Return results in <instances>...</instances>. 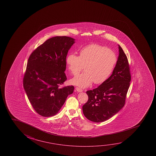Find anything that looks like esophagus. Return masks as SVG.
<instances>
[{
	"label": "esophagus",
	"mask_w": 156,
	"mask_h": 156,
	"mask_svg": "<svg viewBox=\"0 0 156 156\" xmlns=\"http://www.w3.org/2000/svg\"><path fill=\"white\" fill-rule=\"evenodd\" d=\"M76 90H77L78 92H82V91H83V90H82L81 88L78 87H76Z\"/></svg>",
	"instance_id": "1"
}]
</instances>
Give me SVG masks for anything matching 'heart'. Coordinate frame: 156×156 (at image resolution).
<instances>
[{"mask_svg": "<svg viewBox=\"0 0 156 156\" xmlns=\"http://www.w3.org/2000/svg\"><path fill=\"white\" fill-rule=\"evenodd\" d=\"M118 62L115 51L106 46L91 44L79 51V56L69 53L66 58L67 68L73 75L78 74L84 67L85 71L71 80L73 84L88 87L94 82L96 84L105 82L112 73Z\"/></svg>", "mask_w": 156, "mask_h": 156, "instance_id": "1", "label": "heart"}]
</instances>
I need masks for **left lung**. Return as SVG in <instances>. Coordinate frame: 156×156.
<instances>
[{
  "mask_svg": "<svg viewBox=\"0 0 156 156\" xmlns=\"http://www.w3.org/2000/svg\"><path fill=\"white\" fill-rule=\"evenodd\" d=\"M119 56L112 73L99 87L87 91L88 100L83 106L85 116L94 122L109 119L120 111L126 103L131 80L127 57L119 46Z\"/></svg>",
  "mask_w": 156,
  "mask_h": 156,
  "instance_id": "obj_1",
  "label": "left lung"
}]
</instances>
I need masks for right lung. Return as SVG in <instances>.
<instances>
[{
  "mask_svg": "<svg viewBox=\"0 0 156 156\" xmlns=\"http://www.w3.org/2000/svg\"><path fill=\"white\" fill-rule=\"evenodd\" d=\"M74 43V38L67 36L51 37L29 57L23 87L34 109L44 117L56 114L73 92V85H61L67 80L66 58Z\"/></svg>",
  "mask_w": 156,
  "mask_h": 156,
  "instance_id": "1",
  "label": "right lung"
}]
</instances>
